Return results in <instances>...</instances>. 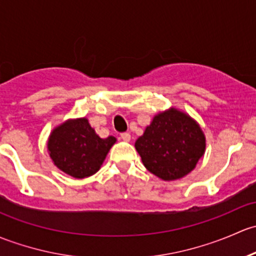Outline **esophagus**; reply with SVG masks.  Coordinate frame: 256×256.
Here are the masks:
<instances>
[{
	"instance_id": "obj_1",
	"label": "esophagus",
	"mask_w": 256,
	"mask_h": 256,
	"mask_svg": "<svg viewBox=\"0 0 256 256\" xmlns=\"http://www.w3.org/2000/svg\"><path fill=\"white\" fill-rule=\"evenodd\" d=\"M120 139L124 142H129L130 140V134L127 133V132H124V133H120Z\"/></svg>"
}]
</instances>
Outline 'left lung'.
Returning <instances> with one entry per match:
<instances>
[{
    "label": "left lung",
    "mask_w": 256,
    "mask_h": 256,
    "mask_svg": "<svg viewBox=\"0 0 256 256\" xmlns=\"http://www.w3.org/2000/svg\"><path fill=\"white\" fill-rule=\"evenodd\" d=\"M204 148L206 139L200 126L175 108L155 116L136 142L144 166L165 181L184 178L194 170Z\"/></svg>",
    "instance_id": "obj_1"
}]
</instances>
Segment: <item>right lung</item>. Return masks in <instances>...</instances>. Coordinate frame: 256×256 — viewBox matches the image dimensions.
<instances>
[{
  "label": "right lung",
  "instance_id": "1",
  "mask_svg": "<svg viewBox=\"0 0 256 256\" xmlns=\"http://www.w3.org/2000/svg\"><path fill=\"white\" fill-rule=\"evenodd\" d=\"M114 136L102 139L86 118L68 120L52 130L48 140L49 155L62 171L84 178L100 170Z\"/></svg>",
  "mask_w": 256,
  "mask_h": 256
}]
</instances>
